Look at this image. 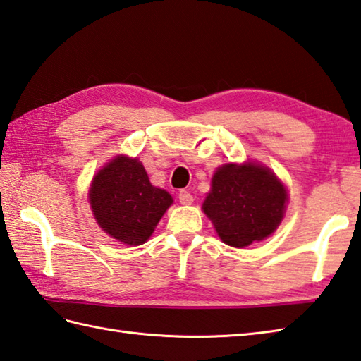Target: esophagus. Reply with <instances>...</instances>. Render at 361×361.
Here are the masks:
<instances>
[{
  "instance_id": "esophagus-1",
  "label": "esophagus",
  "mask_w": 361,
  "mask_h": 361,
  "mask_svg": "<svg viewBox=\"0 0 361 361\" xmlns=\"http://www.w3.org/2000/svg\"><path fill=\"white\" fill-rule=\"evenodd\" d=\"M179 202L180 204H191L193 202V196H191V193L188 190H180L179 191Z\"/></svg>"
}]
</instances>
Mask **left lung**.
Returning a JSON list of instances; mask_svg holds the SVG:
<instances>
[{
    "instance_id": "1",
    "label": "left lung",
    "mask_w": 361,
    "mask_h": 361,
    "mask_svg": "<svg viewBox=\"0 0 361 361\" xmlns=\"http://www.w3.org/2000/svg\"><path fill=\"white\" fill-rule=\"evenodd\" d=\"M285 202L286 190L268 168L229 164L213 176L202 209L226 245L245 247L277 229Z\"/></svg>"
}]
</instances>
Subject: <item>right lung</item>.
Segmentation results:
<instances>
[{"instance_id": "1", "label": "right lung", "mask_w": 361, "mask_h": 361, "mask_svg": "<svg viewBox=\"0 0 361 361\" xmlns=\"http://www.w3.org/2000/svg\"><path fill=\"white\" fill-rule=\"evenodd\" d=\"M90 204L102 231L137 246L151 237L173 197L152 185L137 159L120 156L94 176Z\"/></svg>"}]
</instances>
